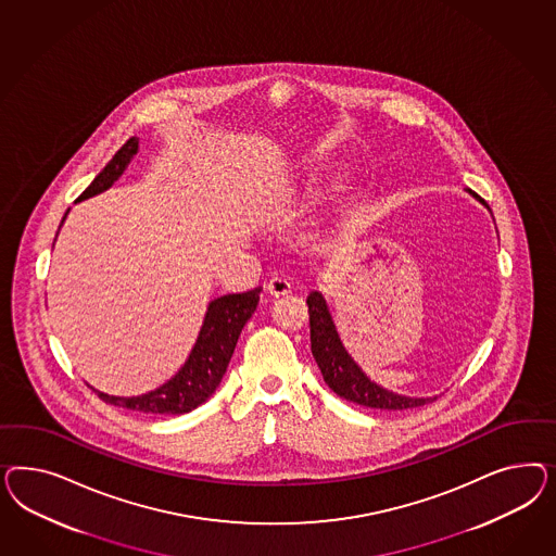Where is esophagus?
<instances>
[{"mask_svg":"<svg viewBox=\"0 0 556 556\" xmlns=\"http://www.w3.org/2000/svg\"><path fill=\"white\" fill-rule=\"evenodd\" d=\"M267 291H269L270 295L279 298V295H286V293L291 291V283H289L287 277L275 275L273 279H269V283H267Z\"/></svg>","mask_w":556,"mask_h":556,"instance_id":"1","label":"esophagus"}]
</instances>
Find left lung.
Instances as JSON below:
<instances>
[{"label": "left lung", "mask_w": 556, "mask_h": 556, "mask_svg": "<svg viewBox=\"0 0 556 556\" xmlns=\"http://www.w3.org/2000/svg\"><path fill=\"white\" fill-rule=\"evenodd\" d=\"M467 193L475 200H479L471 189H467ZM479 202L489 210L488 203L483 200ZM307 307H309L312 354L320 367L326 386L332 389L338 397L353 404L372 407V409H409V407H420L437 400V397H407L370 381L367 372L354 363L353 356L344 349L342 340L338 337L337 324L332 320L330 307L324 300L321 291H309Z\"/></svg>", "instance_id": "left-lung-1"}]
</instances>
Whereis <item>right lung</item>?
I'll list each match as a JSON object with an SVG mask.
<instances>
[{"mask_svg":"<svg viewBox=\"0 0 556 556\" xmlns=\"http://www.w3.org/2000/svg\"><path fill=\"white\" fill-rule=\"evenodd\" d=\"M136 152H138V138L132 136L112 156V161L91 181V186L87 187L84 193L77 198V202H85L93 195H100L114 186L122 177V173L130 165V161L135 159ZM67 214L68 210L61 219V226L67 218ZM261 291H263V287H254L244 293L219 295L216 300L207 303L200 334H198V340L187 356L184 367L177 370L161 388L152 389L142 395H132V397L108 395L98 389H93V391L105 404L118 405V407L135 409L142 414H173L175 416V414H187V412L195 409L198 405L207 402L212 397V393L218 389L219 381L228 369V363L235 353L238 337H240L244 324L251 320V316L258 305Z\"/></svg>","mask_w":556,"mask_h":556,"instance_id":"1","label":"right lung"}]
</instances>
